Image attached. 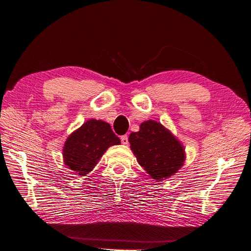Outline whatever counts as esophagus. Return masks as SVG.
I'll return each mask as SVG.
<instances>
[{
	"label": "esophagus",
	"mask_w": 251,
	"mask_h": 251,
	"mask_svg": "<svg viewBox=\"0 0 251 251\" xmlns=\"http://www.w3.org/2000/svg\"><path fill=\"white\" fill-rule=\"evenodd\" d=\"M121 142H122V144L128 145V137H127L126 134L125 135H122V137H121Z\"/></svg>",
	"instance_id": "esophagus-1"
}]
</instances>
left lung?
<instances>
[{"label": "left lung", "mask_w": 251, "mask_h": 251, "mask_svg": "<svg viewBox=\"0 0 251 251\" xmlns=\"http://www.w3.org/2000/svg\"><path fill=\"white\" fill-rule=\"evenodd\" d=\"M128 141L140 165L156 182L174 176L184 165L183 144L159 122L144 121L140 130L131 132Z\"/></svg>", "instance_id": "8db88e82"}]
</instances>
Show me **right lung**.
<instances>
[{
  "label": "right lung",
  "instance_id": "add662e5",
  "mask_svg": "<svg viewBox=\"0 0 251 251\" xmlns=\"http://www.w3.org/2000/svg\"><path fill=\"white\" fill-rule=\"evenodd\" d=\"M121 140L108 123L91 119L70 133L63 147L64 164L84 176L95 168L110 146L120 145Z\"/></svg>",
  "mask_w": 251,
  "mask_h": 251
}]
</instances>
